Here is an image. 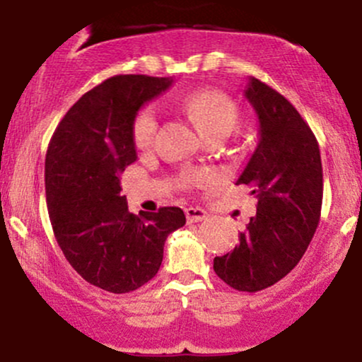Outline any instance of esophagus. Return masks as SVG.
Instances as JSON below:
<instances>
[{
    "label": "esophagus",
    "mask_w": 362,
    "mask_h": 362,
    "mask_svg": "<svg viewBox=\"0 0 362 362\" xmlns=\"http://www.w3.org/2000/svg\"><path fill=\"white\" fill-rule=\"evenodd\" d=\"M185 214H186V221L188 222H200L209 217V214H206L203 209H198V206H188V209L185 210Z\"/></svg>",
    "instance_id": "esophagus-1"
}]
</instances>
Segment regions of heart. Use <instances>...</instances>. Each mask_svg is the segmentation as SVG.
<instances>
[{
    "label": "heart",
    "instance_id": "1",
    "mask_svg": "<svg viewBox=\"0 0 362 362\" xmlns=\"http://www.w3.org/2000/svg\"><path fill=\"white\" fill-rule=\"evenodd\" d=\"M185 111L192 117L197 128L206 138L227 136L234 132L239 121L238 105L229 95L214 88H205L189 93L185 99ZM159 129V111L156 105H145L133 121V138L138 147H150ZM215 176L210 170H193L181 177L182 188L212 185Z\"/></svg>",
    "mask_w": 362,
    "mask_h": 362
}]
</instances>
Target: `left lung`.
<instances>
[{"instance_id":"left-lung-1","label":"left lung","mask_w":362,"mask_h":362,"mask_svg":"<svg viewBox=\"0 0 362 362\" xmlns=\"http://www.w3.org/2000/svg\"><path fill=\"white\" fill-rule=\"evenodd\" d=\"M246 99L259 119V141L238 185L257 194V215L239 245L214 258L235 291L257 292L286 277L310 246L323 200V169L315 133L282 93L250 78Z\"/></svg>"}]
</instances>
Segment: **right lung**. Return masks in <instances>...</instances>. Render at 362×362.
Masks as SVG:
<instances>
[{
    "label": "right lung",
    "mask_w": 362,
    "mask_h": 362,
    "mask_svg": "<svg viewBox=\"0 0 362 362\" xmlns=\"http://www.w3.org/2000/svg\"><path fill=\"white\" fill-rule=\"evenodd\" d=\"M170 78L116 75L71 105L46 153V202L54 238L70 265L112 294L136 291L156 277L164 243L186 224L177 206L128 212L119 174L136 160L133 121Z\"/></svg>",
    "instance_id": "right-lung-1"
}]
</instances>
